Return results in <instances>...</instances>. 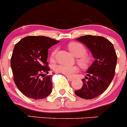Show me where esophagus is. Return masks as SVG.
<instances>
[{
	"instance_id": "34e87169",
	"label": "esophagus",
	"mask_w": 127,
	"mask_h": 127,
	"mask_svg": "<svg viewBox=\"0 0 127 127\" xmlns=\"http://www.w3.org/2000/svg\"><path fill=\"white\" fill-rule=\"evenodd\" d=\"M67 77V78H68V79L69 81H72L73 80V79H74V78H71V77H70V76H66Z\"/></svg>"
}]
</instances>
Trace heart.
<instances>
[{"mask_svg": "<svg viewBox=\"0 0 127 127\" xmlns=\"http://www.w3.org/2000/svg\"><path fill=\"white\" fill-rule=\"evenodd\" d=\"M68 49L70 52L77 57V61L83 68H87L92 62V57L90 55L86 54L87 50L81 43L78 42H71L68 44ZM57 49L53 51L51 54L50 59L53 61L56 57ZM54 70L57 73H61L67 76H72L77 72L78 68L75 65L57 64L54 66Z\"/></svg>", "mask_w": 127, "mask_h": 127, "instance_id": "heart-1", "label": "heart"}]
</instances>
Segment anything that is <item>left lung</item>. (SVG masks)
<instances>
[{"label": "left lung", "instance_id": "1", "mask_svg": "<svg viewBox=\"0 0 127 127\" xmlns=\"http://www.w3.org/2000/svg\"><path fill=\"white\" fill-rule=\"evenodd\" d=\"M76 40L86 45L95 61L87 69V76L82 79L83 87L74 93L82 98H94L103 94L112 82L117 64V55L113 44L103 36L85 35Z\"/></svg>", "mask_w": 127, "mask_h": 127}]
</instances>
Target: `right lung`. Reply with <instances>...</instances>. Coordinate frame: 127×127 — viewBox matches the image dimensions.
I'll return each mask as SVG.
<instances>
[{"mask_svg": "<svg viewBox=\"0 0 127 127\" xmlns=\"http://www.w3.org/2000/svg\"><path fill=\"white\" fill-rule=\"evenodd\" d=\"M59 41L44 36H28L15 44L11 58L14 81L24 95L43 99L52 92V76L48 74V49ZM42 78H41V76Z\"/></svg>", "mask_w": 127, "mask_h": 127, "instance_id": "add662e5", "label": "right lung"}]
</instances>
